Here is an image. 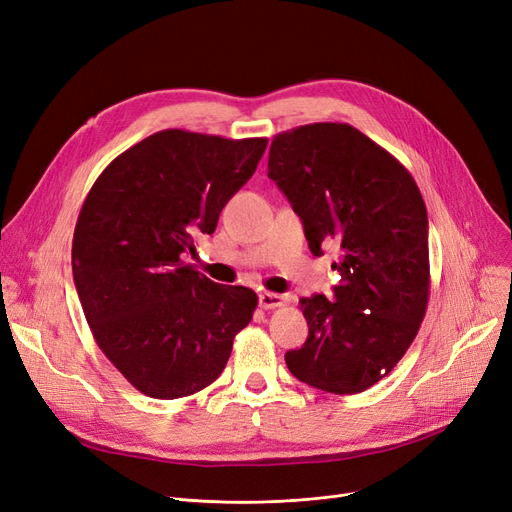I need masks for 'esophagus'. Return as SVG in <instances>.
<instances>
[{"label": "esophagus", "mask_w": 512, "mask_h": 512, "mask_svg": "<svg viewBox=\"0 0 512 512\" xmlns=\"http://www.w3.org/2000/svg\"><path fill=\"white\" fill-rule=\"evenodd\" d=\"M286 303H288L286 294H278V292H261L259 294L261 309H278V307H284Z\"/></svg>", "instance_id": "1"}]
</instances>
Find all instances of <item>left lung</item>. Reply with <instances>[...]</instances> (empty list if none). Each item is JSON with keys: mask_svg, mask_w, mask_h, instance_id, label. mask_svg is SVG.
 <instances>
[{"mask_svg": "<svg viewBox=\"0 0 512 512\" xmlns=\"http://www.w3.org/2000/svg\"><path fill=\"white\" fill-rule=\"evenodd\" d=\"M267 176L305 226L309 249H340L334 301L301 299L309 336L286 353L294 378L357 394L407 353L429 299L427 211L409 170L361 130L305 124L274 137Z\"/></svg>", "mask_w": 512, "mask_h": 512, "instance_id": "obj_1", "label": "left lung"}]
</instances>
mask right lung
Here are the masks:
<instances>
[{"label":"right lung","instance_id":"obj_1","mask_svg":"<svg viewBox=\"0 0 512 512\" xmlns=\"http://www.w3.org/2000/svg\"><path fill=\"white\" fill-rule=\"evenodd\" d=\"M267 139L159 130L120 153L80 207L72 274L97 346L139 392L172 400L220 378L257 294L182 255L213 234Z\"/></svg>","mask_w":512,"mask_h":512}]
</instances>
